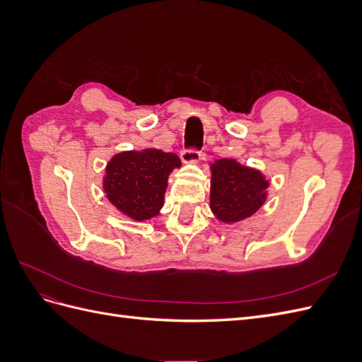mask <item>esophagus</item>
I'll return each instance as SVG.
<instances>
[{
  "label": "esophagus",
  "mask_w": 362,
  "mask_h": 362,
  "mask_svg": "<svg viewBox=\"0 0 362 362\" xmlns=\"http://www.w3.org/2000/svg\"><path fill=\"white\" fill-rule=\"evenodd\" d=\"M201 157H202V154L196 149H182L181 151V160L185 164H196L201 160Z\"/></svg>",
  "instance_id": "1"
}]
</instances>
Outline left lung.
<instances>
[{"label":"left lung","instance_id":"1","mask_svg":"<svg viewBox=\"0 0 362 362\" xmlns=\"http://www.w3.org/2000/svg\"><path fill=\"white\" fill-rule=\"evenodd\" d=\"M210 170V208L221 222L245 221L266 202L270 181L261 170L243 166L234 158L216 160Z\"/></svg>","mask_w":362,"mask_h":362}]
</instances>
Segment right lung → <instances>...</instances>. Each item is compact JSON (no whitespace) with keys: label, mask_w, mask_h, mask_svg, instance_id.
<instances>
[{"label":"right lung","mask_w":362,"mask_h":362,"mask_svg":"<svg viewBox=\"0 0 362 362\" xmlns=\"http://www.w3.org/2000/svg\"><path fill=\"white\" fill-rule=\"evenodd\" d=\"M181 168L173 152L156 148L124 151L107 163L103 187L117 210L136 222L160 214L169 175Z\"/></svg>","instance_id":"add662e5"}]
</instances>
